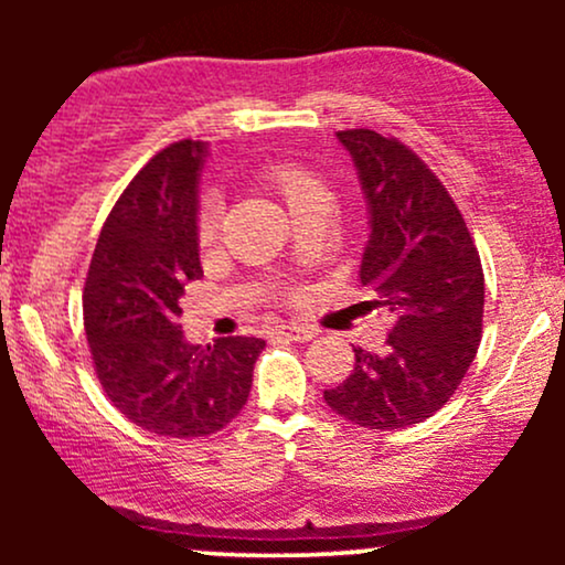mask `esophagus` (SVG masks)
<instances>
[{
	"mask_svg": "<svg viewBox=\"0 0 565 565\" xmlns=\"http://www.w3.org/2000/svg\"><path fill=\"white\" fill-rule=\"evenodd\" d=\"M276 332L287 337V340H295V342H310L316 337V329L305 327V323H284V327H278Z\"/></svg>",
	"mask_w": 565,
	"mask_h": 565,
	"instance_id": "obj_1",
	"label": "esophagus"
}]
</instances>
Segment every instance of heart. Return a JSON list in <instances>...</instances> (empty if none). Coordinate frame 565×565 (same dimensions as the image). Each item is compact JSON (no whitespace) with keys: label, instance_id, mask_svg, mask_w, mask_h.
<instances>
[{"label":"heart","instance_id":"heart-1","mask_svg":"<svg viewBox=\"0 0 565 565\" xmlns=\"http://www.w3.org/2000/svg\"><path fill=\"white\" fill-rule=\"evenodd\" d=\"M270 185L281 193V199L287 201V206H297L300 201H310V199H329V191L323 188V183L316 178L313 172H308L305 167L297 164H276L274 170L268 172ZM217 220H220V206L215 199H206L199 210V220H196V228H199V238L201 242H210L212 233L217 228Z\"/></svg>","mask_w":565,"mask_h":565}]
</instances>
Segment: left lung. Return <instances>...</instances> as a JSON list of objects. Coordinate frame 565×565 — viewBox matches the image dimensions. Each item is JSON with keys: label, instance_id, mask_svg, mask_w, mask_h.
Listing matches in <instances>:
<instances>
[{"label": "left lung", "instance_id": "obj_1", "mask_svg": "<svg viewBox=\"0 0 565 565\" xmlns=\"http://www.w3.org/2000/svg\"><path fill=\"white\" fill-rule=\"evenodd\" d=\"M369 210L361 284L395 316L385 353L355 348L350 377L323 391L369 430H401L451 398L481 345L483 268L449 191L404 142L342 129Z\"/></svg>", "mask_w": 565, "mask_h": 565}]
</instances>
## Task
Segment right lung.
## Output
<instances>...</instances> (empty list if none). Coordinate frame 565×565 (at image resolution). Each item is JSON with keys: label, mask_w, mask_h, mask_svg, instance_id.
I'll return each mask as SVG.
<instances>
[{"label": "right lung", "mask_w": 565, "mask_h": 565, "mask_svg": "<svg viewBox=\"0 0 565 565\" xmlns=\"http://www.w3.org/2000/svg\"><path fill=\"white\" fill-rule=\"evenodd\" d=\"M206 142L159 151L125 188L97 238L84 284V332L111 404L129 423L170 438L223 430L242 412L260 337L191 345L180 327L199 263V178Z\"/></svg>", "instance_id": "1"}]
</instances>
